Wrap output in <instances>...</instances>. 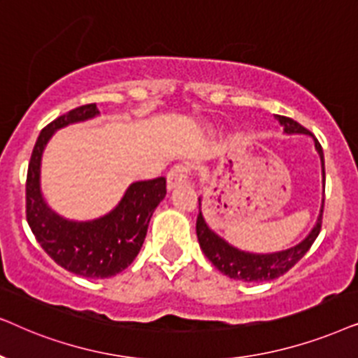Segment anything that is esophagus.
Returning <instances> with one entry per match:
<instances>
[{
    "instance_id": "1",
    "label": "esophagus",
    "mask_w": 358,
    "mask_h": 358,
    "mask_svg": "<svg viewBox=\"0 0 358 358\" xmlns=\"http://www.w3.org/2000/svg\"><path fill=\"white\" fill-rule=\"evenodd\" d=\"M188 176H189V165L187 164H178L173 165L166 175V183H169V188L173 189L180 185L187 183L188 182Z\"/></svg>"
}]
</instances>
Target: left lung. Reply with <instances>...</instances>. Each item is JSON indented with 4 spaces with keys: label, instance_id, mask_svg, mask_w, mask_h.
<instances>
[{
    "label": "left lung",
    "instance_id": "obj_1",
    "mask_svg": "<svg viewBox=\"0 0 358 358\" xmlns=\"http://www.w3.org/2000/svg\"><path fill=\"white\" fill-rule=\"evenodd\" d=\"M276 119L282 124L287 134H311L306 127H303L301 124L296 122L292 117L276 116ZM314 144H316V150L319 152V155H321L322 176H326V173H324L322 147L317 142V139H314ZM322 213L324 201L316 226H314L313 231L309 232L306 239L299 242L298 245L292 247V249L275 252V254L259 255L237 250L236 247L229 245L226 241L214 234L211 229L208 227V224L204 222L201 211H199L196 219V236L199 241V247L203 249L204 255L208 257L209 262H211L221 273L227 275L229 278L244 280V282H270V280H275L278 278V276H282L283 273H287V271L292 268V266L296 265L298 262L303 259L304 254L311 249L314 241H316L319 232H321Z\"/></svg>",
    "mask_w": 358,
    "mask_h": 358
}]
</instances>
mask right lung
<instances>
[{
    "label": "right lung",
    "instance_id": "obj_1",
    "mask_svg": "<svg viewBox=\"0 0 358 358\" xmlns=\"http://www.w3.org/2000/svg\"><path fill=\"white\" fill-rule=\"evenodd\" d=\"M98 113L94 103L85 104L47 124L37 137L26 180V217L32 234L55 264L87 278H108L132 264L144 244L152 213L166 194L164 176L136 182L111 213L88 222L66 221L47 206L39 187L42 150L57 129Z\"/></svg>",
    "mask_w": 358,
    "mask_h": 358
}]
</instances>
